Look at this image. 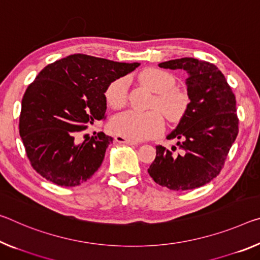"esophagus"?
Here are the masks:
<instances>
[{
    "instance_id": "34e87169",
    "label": "esophagus",
    "mask_w": 260,
    "mask_h": 260,
    "mask_svg": "<svg viewBox=\"0 0 260 260\" xmlns=\"http://www.w3.org/2000/svg\"><path fill=\"white\" fill-rule=\"evenodd\" d=\"M115 141L119 142V143H125V145H129V146H137L138 145V142L132 141V140L123 138V137H121V135H117V137H115Z\"/></svg>"
}]
</instances>
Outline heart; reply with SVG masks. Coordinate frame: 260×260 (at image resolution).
Returning a JSON list of instances; mask_svg holds the SVG:
<instances>
[{"instance_id": "b5f03b06", "label": "heart", "mask_w": 260, "mask_h": 260, "mask_svg": "<svg viewBox=\"0 0 260 260\" xmlns=\"http://www.w3.org/2000/svg\"><path fill=\"white\" fill-rule=\"evenodd\" d=\"M139 80L156 92L151 101V108L158 109L171 121L179 120L186 113L189 97L186 91L176 88L175 77L164 71L156 68L146 69L139 74ZM128 98V82L125 77H119L111 82L105 90V100L113 109L126 105ZM111 129L117 135L132 140L142 141L157 137L164 129V119L157 110L148 112L126 111L112 118Z\"/></svg>"}]
</instances>
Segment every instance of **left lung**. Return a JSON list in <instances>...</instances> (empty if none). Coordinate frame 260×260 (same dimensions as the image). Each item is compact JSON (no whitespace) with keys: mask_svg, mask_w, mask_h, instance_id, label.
<instances>
[{"mask_svg":"<svg viewBox=\"0 0 260 260\" xmlns=\"http://www.w3.org/2000/svg\"><path fill=\"white\" fill-rule=\"evenodd\" d=\"M183 69L189 105L177 128L167 139H180L171 150L156 147L148 174L156 184L174 191L203 186L220 174L238 134L236 100L225 77L215 64L194 57H182L158 64Z\"/></svg>","mask_w":260,"mask_h":260,"instance_id":"left-lung-1","label":"left lung"}]
</instances>
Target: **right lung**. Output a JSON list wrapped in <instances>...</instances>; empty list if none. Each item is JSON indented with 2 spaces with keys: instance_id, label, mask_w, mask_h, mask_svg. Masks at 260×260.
Wrapping results in <instances>:
<instances>
[{
  "instance_id": "obj_1",
  "label": "right lung",
  "mask_w": 260,
  "mask_h": 260,
  "mask_svg": "<svg viewBox=\"0 0 260 260\" xmlns=\"http://www.w3.org/2000/svg\"><path fill=\"white\" fill-rule=\"evenodd\" d=\"M139 66L73 54L38 74L23 96L19 135L40 176L68 187L91 178L113 139L100 132L78 143L77 135L105 119L108 85Z\"/></svg>"
}]
</instances>
